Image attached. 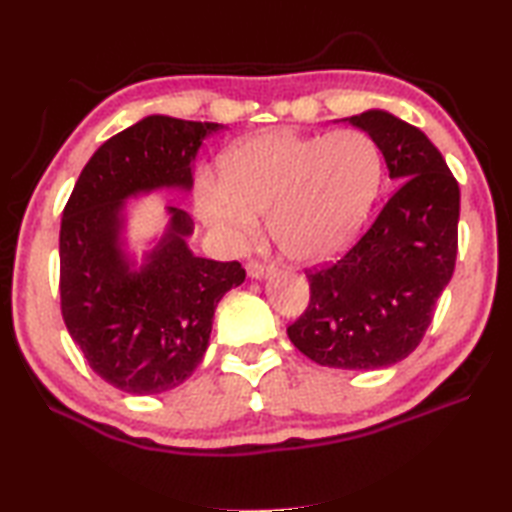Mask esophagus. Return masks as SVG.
<instances>
[{"label": "esophagus", "mask_w": 512, "mask_h": 512, "mask_svg": "<svg viewBox=\"0 0 512 512\" xmlns=\"http://www.w3.org/2000/svg\"><path fill=\"white\" fill-rule=\"evenodd\" d=\"M246 271L250 277H253V280H264V277L273 273V264L259 262V259H250V262L246 264Z\"/></svg>", "instance_id": "1"}]
</instances>
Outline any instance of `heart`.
Here are the masks:
<instances>
[{"mask_svg": "<svg viewBox=\"0 0 512 512\" xmlns=\"http://www.w3.org/2000/svg\"><path fill=\"white\" fill-rule=\"evenodd\" d=\"M221 183H203L197 206L230 246L246 248L268 215L275 244L295 262H324L365 226L383 181V154L360 129L306 136L271 129L221 156Z\"/></svg>", "mask_w": 512, "mask_h": 512, "instance_id": "1", "label": "heart"}]
</instances>
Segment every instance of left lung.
Returning a JSON list of instances; mask_svg holds the SVG:
<instances>
[{"mask_svg": "<svg viewBox=\"0 0 512 512\" xmlns=\"http://www.w3.org/2000/svg\"><path fill=\"white\" fill-rule=\"evenodd\" d=\"M345 120L378 143L398 188L338 262L306 271L311 300L286 333L318 365L380 369L410 356L432 324L457 262L461 194L418 127L380 109Z\"/></svg>", "mask_w": 512, "mask_h": 512, "instance_id": "8db88e82", "label": "left lung"}]
</instances>
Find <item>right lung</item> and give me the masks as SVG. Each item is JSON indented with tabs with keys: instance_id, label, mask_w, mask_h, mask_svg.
<instances>
[{
	"instance_id": "obj_1",
	"label": "right lung",
	"mask_w": 512,
	"mask_h": 512,
	"mask_svg": "<svg viewBox=\"0 0 512 512\" xmlns=\"http://www.w3.org/2000/svg\"><path fill=\"white\" fill-rule=\"evenodd\" d=\"M219 129L170 116L138 120L98 147L64 206L62 318L89 367L120 392L161 394L188 380L208 349L219 300L246 280L239 262L192 253L194 224L174 206L141 268L123 250L125 201L163 188L188 192L194 156Z\"/></svg>"
}]
</instances>
